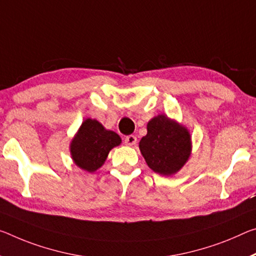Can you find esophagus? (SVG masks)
Masks as SVG:
<instances>
[{
	"instance_id": "34e87169",
	"label": "esophagus",
	"mask_w": 256,
	"mask_h": 256,
	"mask_svg": "<svg viewBox=\"0 0 256 256\" xmlns=\"http://www.w3.org/2000/svg\"><path fill=\"white\" fill-rule=\"evenodd\" d=\"M124 142L126 146H134L136 144V136H125Z\"/></svg>"
}]
</instances>
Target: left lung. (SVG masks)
<instances>
[{"label": "left lung", "instance_id": "left-lung-1", "mask_svg": "<svg viewBox=\"0 0 256 256\" xmlns=\"http://www.w3.org/2000/svg\"><path fill=\"white\" fill-rule=\"evenodd\" d=\"M147 131V136L140 140L139 148L149 168L163 176L176 173L192 152L189 132L165 115L149 120Z\"/></svg>", "mask_w": 256, "mask_h": 256}]
</instances>
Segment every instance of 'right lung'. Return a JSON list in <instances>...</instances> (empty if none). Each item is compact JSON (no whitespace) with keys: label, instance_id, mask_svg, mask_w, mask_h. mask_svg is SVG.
<instances>
[{"label":"right lung","instance_id":"add662e5","mask_svg":"<svg viewBox=\"0 0 256 256\" xmlns=\"http://www.w3.org/2000/svg\"><path fill=\"white\" fill-rule=\"evenodd\" d=\"M120 141L117 133L108 131L98 120L88 118L72 141V157L78 168L94 172L102 166L109 152Z\"/></svg>","mask_w":256,"mask_h":256}]
</instances>
